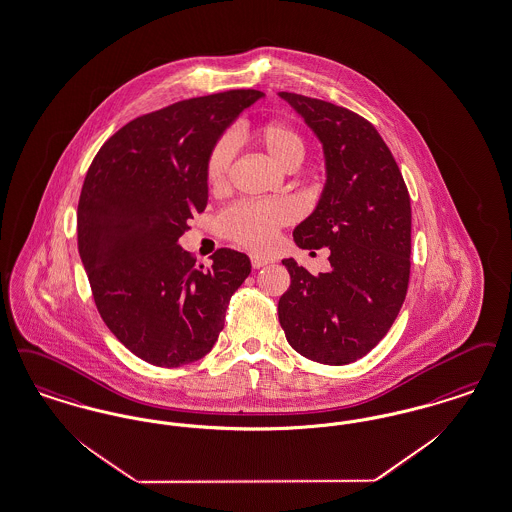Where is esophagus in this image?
<instances>
[{
    "mask_svg": "<svg viewBox=\"0 0 512 512\" xmlns=\"http://www.w3.org/2000/svg\"><path fill=\"white\" fill-rule=\"evenodd\" d=\"M268 263H272V257L259 255V253H253V255H251V265H253V268H261V266H266Z\"/></svg>",
    "mask_w": 512,
    "mask_h": 512,
    "instance_id": "34e87169",
    "label": "esophagus"
}]
</instances>
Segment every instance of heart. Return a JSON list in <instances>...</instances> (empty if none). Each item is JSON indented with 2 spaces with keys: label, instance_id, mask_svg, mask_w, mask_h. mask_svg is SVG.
<instances>
[{
  "label": "heart",
  "instance_id": "b5f03b06",
  "mask_svg": "<svg viewBox=\"0 0 512 512\" xmlns=\"http://www.w3.org/2000/svg\"><path fill=\"white\" fill-rule=\"evenodd\" d=\"M251 143L255 144L266 158L282 171H293L305 158V143L297 131L284 123H263L249 133ZM232 160V146L228 141H221L211 150L205 181L211 190H221L226 184L228 167ZM291 221V209L282 202L266 204H238L219 219L221 232L232 242L240 246L259 249L266 247L276 236L280 226Z\"/></svg>",
  "mask_w": 512,
  "mask_h": 512
}]
</instances>
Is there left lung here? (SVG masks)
<instances>
[{"label": "left lung", "instance_id": "1", "mask_svg": "<svg viewBox=\"0 0 512 512\" xmlns=\"http://www.w3.org/2000/svg\"><path fill=\"white\" fill-rule=\"evenodd\" d=\"M322 144L326 183L295 226L301 249L329 247L328 272L284 259L291 284L278 316L287 343L308 360L345 366L389 331L406 299L411 205L402 173L377 129L343 106L278 93Z\"/></svg>", "mask_w": 512, "mask_h": 512}]
</instances>
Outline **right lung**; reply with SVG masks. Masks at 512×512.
Returning a JSON list of instances; mask_svg holds the SVG:
<instances>
[{
    "label": "right lung",
    "instance_id": "right-lung-1",
    "mask_svg": "<svg viewBox=\"0 0 512 512\" xmlns=\"http://www.w3.org/2000/svg\"><path fill=\"white\" fill-rule=\"evenodd\" d=\"M263 97L234 89L141 116L103 144L85 175L78 249L95 305L118 341L152 366L204 358L251 272L246 253L226 247L198 266L179 238L207 205L211 150Z\"/></svg>",
    "mask_w": 512,
    "mask_h": 512
}]
</instances>
